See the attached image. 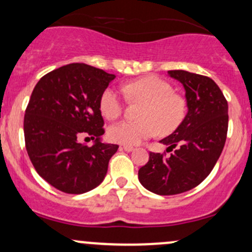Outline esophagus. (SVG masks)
Instances as JSON below:
<instances>
[{
  "mask_svg": "<svg viewBox=\"0 0 252 252\" xmlns=\"http://www.w3.org/2000/svg\"><path fill=\"white\" fill-rule=\"evenodd\" d=\"M120 149H123V150H125V151H132L133 150V147H131V145H123V147H120Z\"/></svg>",
  "mask_w": 252,
  "mask_h": 252,
  "instance_id": "esophagus-1",
  "label": "esophagus"
}]
</instances>
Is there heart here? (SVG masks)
I'll return each mask as SVG.
<instances>
[{"label":"heart","mask_w":252,"mask_h":252,"mask_svg":"<svg viewBox=\"0 0 252 252\" xmlns=\"http://www.w3.org/2000/svg\"><path fill=\"white\" fill-rule=\"evenodd\" d=\"M125 93L132 99L145 103L140 113L142 121H121L108 129L110 140L126 145H136L158 133L169 134L184 120L186 103L166 80L145 77L127 84ZM99 109L108 120H115L123 114L124 104L120 94L114 89H105L99 99Z\"/></svg>","instance_id":"obj_1"}]
</instances>
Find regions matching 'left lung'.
Returning a JSON list of instances; mask_svg holds the SVG:
<instances>
[{"mask_svg": "<svg viewBox=\"0 0 252 252\" xmlns=\"http://www.w3.org/2000/svg\"><path fill=\"white\" fill-rule=\"evenodd\" d=\"M183 84L188 113L178 128L159 142L173 150L169 158L149 154L138 170L147 190L162 196L196 188L210 174L224 147L228 128V104L220 88L210 78L186 71H168Z\"/></svg>", "mask_w": 252, "mask_h": 252, "instance_id": "left-lung-1", "label": "left lung"}]
</instances>
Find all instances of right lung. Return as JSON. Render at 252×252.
I'll use <instances>...</instances> for the list:
<instances>
[{"instance_id": "add662e5", "label": "right lung", "mask_w": 252, "mask_h": 252, "mask_svg": "<svg viewBox=\"0 0 252 252\" xmlns=\"http://www.w3.org/2000/svg\"><path fill=\"white\" fill-rule=\"evenodd\" d=\"M114 74L85 63L54 69L32 91L24 118L29 158L45 181L66 193L94 190L104 179L119 145L102 140L99 99ZM82 133L95 139L88 147Z\"/></svg>"}]
</instances>
